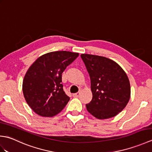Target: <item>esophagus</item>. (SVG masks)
Listing matches in <instances>:
<instances>
[{"instance_id":"34e87169","label":"esophagus","mask_w":152,"mask_h":152,"mask_svg":"<svg viewBox=\"0 0 152 152\" xmlns=\"http://www.w3.org/2000/svg\"><path fill=\"white\" fill-rule=\"evenodd\" d=\"M80 94V92H78V93H74V94H73V96H74V97H78V96H79Z\"/></svg>"}]
</instances>
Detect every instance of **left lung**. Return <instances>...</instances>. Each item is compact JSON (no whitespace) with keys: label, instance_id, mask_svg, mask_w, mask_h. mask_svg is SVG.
Masks as SVG:
<instances>
[{"label":"left lung","instance_id":"obj_1","mask_svg":"<svg viewBox=\"0 0 152 152\" xmlns=\"http://www.w3.org/2000/svg\"><path fill=\"white\" fill-rule=\"evenodd\" d=\"M91 80V101L88 111L99 119L114 117L127 106L131 96L130 82L115 61L102 56L82 54Z\"/></svg>","mask_w":152,"mask_h":152}]
</instances>
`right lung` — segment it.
Instances as JSON below:
<instances>
[{"instance_id":"obj_1","label":"right lung","mask_w":152,"mask_h":152,"mask_svg":"<svg viewBox=\"0 0 152 152\" xmlns=\"http://www.w3.org/2000/svg\"><path fill=\"white\" fill-rule=\"evenodd\" d=\"M78 53L57 51L39 57L28 68L23 81V93L28 106L42 117L59 114L69 101L64 93L62 73Z\"/></svg>"}]
</instances>
